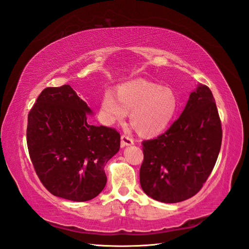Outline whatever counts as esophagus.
Segmentation results:
<instances>
[{"label":"esophagus","instance_id":"34e87169","mask_svg":"<svg viewBox=\"0 0 249 249\" xmlns=\"http://www.w3.org/2000/svg\"><path fill=\"white\" fill-rule=\"evenodd\" d=\"M133 144V139L127 134H122L121 136V146H128V145H132Z\"/></svg>","mask_w":249,"mask_h":249}]
</instances>
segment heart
<instances>
[{"label": "heart", "mask_w": 249, "mask_h": 249, "mask_svg": "<svg viewBox=\"0 0 249 249\" xmlns=\"http://www.w3.org/2000/svg\"><path fill=\"white\" fill-rule=\"evenodd\" d=\"M117 95L111 91L103 95L101 117L104 123L120 122L127 116V110H131V124L145 136L164 131L178 109V98L173 89L145 80L121 85Z\"/></svg>", "instance_id": "b5f03b06"}]
</instances>
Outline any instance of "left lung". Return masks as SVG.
I'll return each instance as SVG.
<instances>
[{
  "label": "left lung",
  "mask_w": 249,
  "mask_h": 249,
  "mask_svg": "<svg viewBox=\"0 0 249 249\" xmlns=\"http://www.w3.org/2000/svg\"><path fill=\"white\" fill-rule=\"evenodd\" d=\"M221 142V120L215 99L207 85L200 84L165 133L142 142V189L165 203L193 197L214 169Z\"/></svg>",
  "instance_id": "left-lung-1"
}]
</instances>
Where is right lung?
I'll return each instance as SVG.
<instances>
[{
    "instance_id": "obj_1",
    "label": "right lung",
    "mask_w": 249,
    "mask_h": 249,
    "mask_svg": "<svg viewBox=\"0 0 249 249\" xmlns=\"http://www.w3.org/2000/svg\"><path fill=\"white\" fill-rule=\"evenodd\" d=\"M88 104L69 84L46 88L28 115L27 146L35 173L54 196L93 199L104 189V166L120 149V133L91 125Z\"/></svg>"
}]
</instances>
